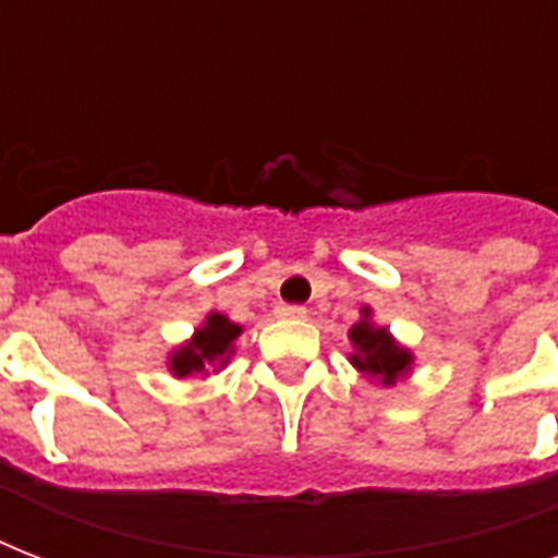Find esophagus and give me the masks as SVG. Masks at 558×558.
Listing matches in <instances>:
<instances>
[{
    "mask_svg": "<svg viewBox=\"0 0 558 558\" xmlns=\"http://www.w3.org/2000/svg\"><path fill=\"white\" fill-rule=\"evenodd\" d=\"M275 313H278V318H306V306H301V304H280L278 310H275Z\"/></svg>",
    "mask_w": 558,
    "mask_h": 558,
    "instance_id": "obj_1",
    "label": "esophagus"
}]
</instances>
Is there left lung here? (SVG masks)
Segmentation results:
<instances>
[{"mask_svg":"<svg viewBox=\"0 0 558 558\" xmlns=\"http://www.w3.org/2000/svg\"><path fill=\"white\" fill-rule=\"evenodd\" d=\"M350 341H353V348H356V353L350 356V362H353L359 371L371 373V376H379L381 385H393L399 373H405L408 365H411V353L399 348L397 341L390 339L385 327H371L367 322H359L356 327L350 330Z\"/></svg>","mask_w":558,"mask_h":558,"instance_id":"1","label":"left lung"}]
</instances>
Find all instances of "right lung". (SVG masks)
Instances as JSON below:
<instances>
[{"label":"right lung","mask_w":558,"mask_h":558,"mask_svg":"<svg viewBox=\"0 0 558 558\" xmlns=\"http://www.w3.org/2000/svg\"><path fill=\"white\" fill-rule=\"evenodd\" d=\"M236 336H240V327L228 322L226 315H208V322L196 330L191 344L173 353L170 367L177 376H187V373L205 371V365H214L217 359L226 362V356L231 353V341Z\"/></svg>","instance_id":"1"}]
</instances>
